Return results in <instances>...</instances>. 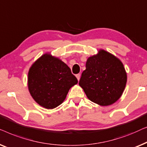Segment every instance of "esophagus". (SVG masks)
<instances>
[{"label": "esophagus", "instance_id": "34e87169", "mask_svg": "<svg viewBox=\"0 0 147 147\" xmlns=\"http://www.w3.org/2000/svg\"><path fill=\"white\" fill-rule=\"evenodd\" d=\"M76 78H77V80H78V81H79L80 78V74H76Z\"/></svg>", "mask_w": 147, "mask_h": 147}]
</instances>
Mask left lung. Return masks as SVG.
Here are the masks:
<instances>
[{"label":"left lung","instance_id":"left-lung-1","mask_svg":"<svg viewBox=\"0 0 147 147\" xmlns=\"http://www.w3.org/2000/svg\"><path fill=\"white\" fill-rule=\"evenodd\" d=\"M127 74L123 63L111 53L99 49L88 57L79 84L87 98L100 106L114 104L126 86Z\"/></svg>","mask_w":147,"mask_h":147}]
</instances>
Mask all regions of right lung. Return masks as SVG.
Wrapping results in <instances>:
<instances>
[{"label":"right lung","instance_id":"right-lung-1","mask_svg":"<svg viewBox=\"0 0 147 147\" xmlns=\"http://www.w3.org/2000/svg\"><path fill=\"white\" fill-rule=\"evenodd\" d=\"M27 82L32 98L47 109L61 105L70 88L78 83L67 65L49 53L43 54L31 65Z\"/></svg>","mask_w":147,"mask_h":147}]
</instances>
